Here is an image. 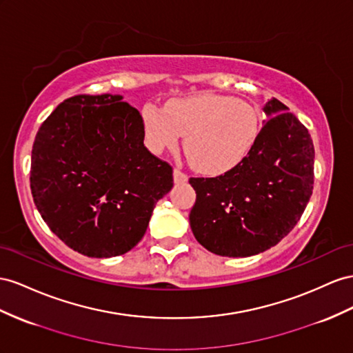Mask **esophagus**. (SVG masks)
I'll list each match as a JSON object with an SVG mask.
<instances>
[{
  "instance_id": "1",
  "label": "esophagus",
  "mask_w": 353,
  "mask_h": 353,
  "mask_svg": "<svg viewBox=\"0 0 353 353\" xmlns=\"http://www.w3.org/2000/svg\"><path fill=\"white\" fill-rule=\"evenodd\" d=\"M187 179H188V176H187V174L183 172V170H179L178 168L174 169V181L176 184H183Z\"/></svg>"
}]
</instances>
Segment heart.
I'll return each instance as SVG.
<instances>
[{
  "mask_svg": "<svg viewBox=\"0 0 353 353\" xmlns=\"http://www.w3.org/2000/svg\"><path fill=\"white\" fill-rule=\"evenodd\" d=\"M145 144L154 154L175 150L185 137V154L199 172L221 175L250 156L261 130L260 112L227 94L200 93L176 98L166 108H142Z\"/></svg>",
  "mask_w": 353,
  "mask_h": 353,
  "instance_id": "heart-1",
  "label": "heart"
}]
</instances>
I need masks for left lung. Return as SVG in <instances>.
Masks as SVG:
<instances>
[{"mask_svg": "<svg viewBox=\"0 0 353 353\" xmlns=\"http://www.w3.org/2000/svg\"><path fill=\"white\" fill-rule=\"evenodd\" d=\"M239 166L215 178H190L197 242L223 256H250L279 243L299 223L313 190L315 148L306 126L276 98Z\"/></svg>", "mask_w": 353, "mask_h": 353, "instance_id": "left-lung-1", "label": "left lung"}]
</instances>
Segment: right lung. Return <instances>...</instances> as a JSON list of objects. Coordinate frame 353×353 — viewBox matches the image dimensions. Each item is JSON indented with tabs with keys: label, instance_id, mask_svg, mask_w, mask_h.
<instances>
[{
	"label": "right lung",
	"instance_id": "1",
	"mask_svg": "<svg viewBox=\"0 0 353 353\" xmlns=\"http://www.w3.org/2000/svg\"><path fill=\"white\" fill-rule=\"evenodd\" d=\"M144 138L142 116L120 94H75L43 121L31 193L44 223L71 250L110 259L145 234L174 170Z\"/></svg>",
	"mask_w": 353,
	"mask_h": 353
}]
</instances>
